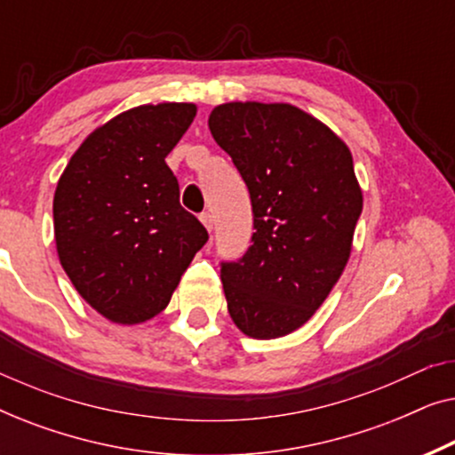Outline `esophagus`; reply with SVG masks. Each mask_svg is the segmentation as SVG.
Returning a JSON list of instances; mask_svg holds the SVG:
<instances>
[{
  "label": "esophagus",
  "mask_w": 455,
  "mask_h": 455,
  "mask_svg": "<svg viewBox=\"0 0 455 455\" xmlns=\"http://www.w3.org/2000/svg\"><path fill=\"white\" fill-rule=\"evenodd\" d=\"M201 221H203V226L209 229V232H211V229H213V215H211L209 211H204V213H201Z\"/></svg>",
  "instance_id": "1"
}]
</instances>
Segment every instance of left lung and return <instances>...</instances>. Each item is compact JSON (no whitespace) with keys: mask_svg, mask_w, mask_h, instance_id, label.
I'll use <instances>...</instances> for the list:
<instances>
[{"mask_svg":"<svg viewBox=\"0 0 455 455\" xmlns=\"http://www.w3.org/2000/svg\"><path fill=\"white\" fill-rule=\"evenodd\" d=\"M209 130L232 157L252 203L248 251L221 260L228 310L257 339L304 325L338 282L363 213L347 147L288 103H226Z\"/></svg>","mask_w":455,"mask_h":455,"instance_id":"8db88e82","label":"left lung"}]
</instances>
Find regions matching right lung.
<instances>
[{"label":"right lung","mask_w":455,"mask_h":455,"mask_svg":"<svg viewBox=\"0 0 455 455\" xmlns=\"http://www.w3.org/2000/svg\"><path fill=\"white\" fill-rule=\"evenodd\" d=\"M192 103L140 105L86 139L53 196L61 267L97 313L122 325L159 315L207 229L180 204L165 157L195 120Z\"/></svg>","instance_id":"1"}]
</instances>
